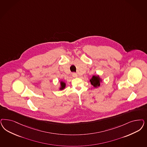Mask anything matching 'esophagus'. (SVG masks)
<instances>
[{"mask_svg": "<svg viewBox=\"0 0 147 147\" xmlns=\"http://www.w3.org/2000/svg\"><path fill=\"white\" fill-rule=\"evenodd\" d=\"M72 76L74 77H77L78 75H77V74L75 73V72H74V73H72Z\"/></svg>", "mask_w": 147, "mask_h": 147, "instance_id": "obj_1", "label": "esophagus"}]
</instances>
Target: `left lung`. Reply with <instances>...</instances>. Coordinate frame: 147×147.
Here are the masks:
<instances>
[{"label":"left lung","instance_id":"8db88e82","mask_svg":"<svg viewBox=\"0 0 147 147\" xmlns=\"http://www.w3.org/2000/svg\"><path fill=\"white\" fill-rule=\"evenodd\" d=\"M91 84L94 87L99 86L100 85V79L98 76H93L90 80Z\"/></svg>","mask_w":147,"mask_h":147}]
</instances>
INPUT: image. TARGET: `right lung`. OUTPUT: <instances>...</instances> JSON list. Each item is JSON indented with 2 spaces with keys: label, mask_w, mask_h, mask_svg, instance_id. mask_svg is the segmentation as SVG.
Segmentation results:
<instances>
[{
  "label": "right lung",
  "mask_w": 147,
  "mask_h": 147,
  "mask_svg": "<svg viewBox=\"0 0 147 147\" xmlns=\"http://www.w3.org/2000/svg\"><path fill=\"white\" fill-rule=\"evenodd\" d=\"M65 84L64 82H61V89H64L65 88Z\"/></svg>",
  "instance_id": "add662e5"
}]
</instances>
